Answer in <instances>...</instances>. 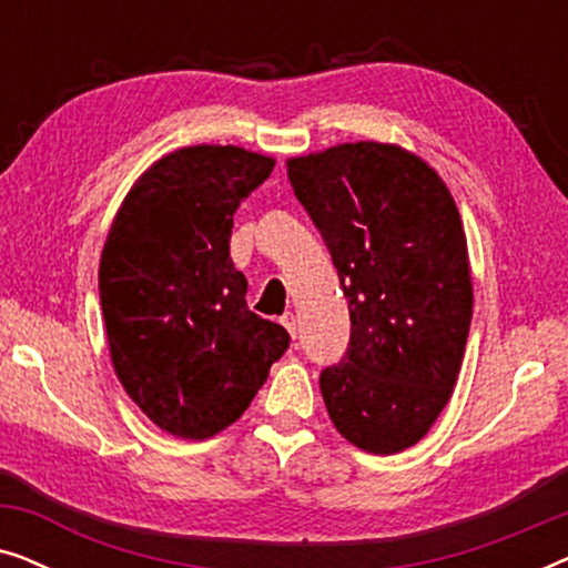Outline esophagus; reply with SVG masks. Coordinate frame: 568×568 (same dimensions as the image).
Masks as SVG:
<instances>
[{"label":"esophagus","instance_id":"34e87169","mask_svg":"<svg viewBox=\"0 0 568 568\" xmlns=\"http://www.w3.org/2000/svg\"><path fill=\"white\" fill-rule=\"evenodd\" d=\"M282 325L286 331H290V336L297 341V317H294V313H284L282 315Z\"/></svg>","mask_w":568,"mask_h":568}]
</instances>
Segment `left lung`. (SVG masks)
I'll return each instance as SVG.
<instances>
[{
	"label": "left lung",
	"mask_w": 568,
	"mask_h": 568,
	"mask_svg": "<svg viewBox=\"0 0 568 568\" xmlns=\"http://www.w3.org/2000/svg\"><path fill=\"white\" fill-rule=\"evenodd\" d=\"M328 247L352 336L321 372L336 429L377 455L416 445L453 395L473 317L468 245L453 196L416 154L356 142L286 162Z\"/></svg>",
	"instance_id": "8db88e82"
}]
</instances>
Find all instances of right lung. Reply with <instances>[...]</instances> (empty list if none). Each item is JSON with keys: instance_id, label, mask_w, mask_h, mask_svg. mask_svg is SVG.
<instances>
[{"instance_id": "right-lung-1", "label": "right lung", "mask_w": 568, "mask_h": 568, "mask_svg": "<svg viewBox=\"0 0 568 568\" xmlns=\"http://www.w3.org/2000/svg\"><path fill=\"white\" fill-rule=\"evenodd\" d=\"M274 160L240 146H185L146 170L100 258V307L123 390L160 429L206 439L237 422L290 348L247 310L230 261L232 216Z\"/></svg>"}]
</instances>
